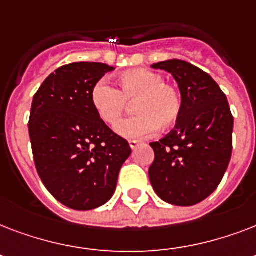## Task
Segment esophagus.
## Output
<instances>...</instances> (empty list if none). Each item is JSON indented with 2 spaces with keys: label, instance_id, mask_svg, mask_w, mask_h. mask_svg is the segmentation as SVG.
I'll return each mask as SVG.
<instances>
[{
  "label": "esophagus",
  "instance_id": "34e87169",
  "mask_svg": "<svg viewBox=\"0 0 256 256\" xmlns=\"http://www.w3.org/2000/svg\"><path fill=\"white\" fill-rule=\"evenodd\" d=\"M128 144H130V148H132V150H136V146H138V144H140V142H138V140H128Z\"/></svg>",
  "mask_w": 256,
  "mask_h": 256
}]
</instances>
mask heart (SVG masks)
<instances>
[{
  "label": "heart",
  "mask_w": 256,
  "mask_h": 256,
  "mask_svg": "<svg viewBox=\"0 0 256 256\" xmlns=\"http://www.w3.org/2000/svg\"><path fill=\"white\" fill-rule=\"evenodd\" d=\"M98 116L108 124H116L134 102L136 116L116 124L120 136L132 140L148 136L160 130H168L182 114V98L178 88L164 84L162 74L148 69L124 72L118 78V90L108 82H98L90 92Z\"/></svg>",
  "instance_id": "1"
}]
</instances>
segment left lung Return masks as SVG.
<instances>
[{"label":"left lung","instance_id":"1","mask_svg":"<svg viewBox=\"0 0 256 256\" xmlns=\"http://www.w3.org/2000/svg\"><path fill=\"white\" fill-rule=\"evenodd\" d=\"M178 84L182 114L174 130L152 142L156 160L148 178L156 195L174 206H194L210 196L231 160L234 118L218 84L196 66L180 60L152 65Z\"/></svg>","mask_w":256,"mask_h":256}]
</instances>
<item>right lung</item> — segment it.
I'll use <instances>...</instances> for the list:
<instances>
[{
    "instance_id": "add662e5",
    "label": "right lung",
    "mask_w": 256,
    "mask_h": 256,
    "mask_svg": "<svg viewBox=\"0 0 256 256\" xmlns=\"http://www.w3.org/2000/svg\"><path fill=\"white\" fill-rule=\"evenodd\" d=\"M112 66L74 62L46 78L33 98L29 136L38 175L69 208L88 211L108 202L132 154L128 140L94 110L92 88Z\"/></svg>"
}]
</instances>
